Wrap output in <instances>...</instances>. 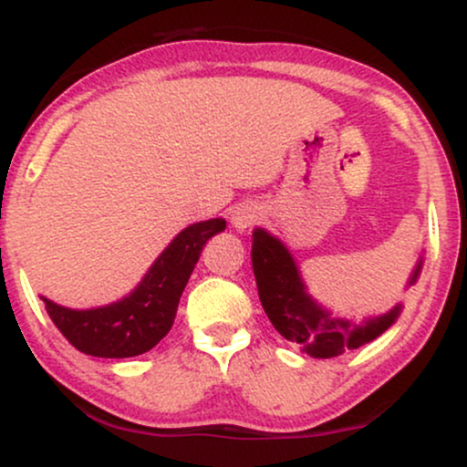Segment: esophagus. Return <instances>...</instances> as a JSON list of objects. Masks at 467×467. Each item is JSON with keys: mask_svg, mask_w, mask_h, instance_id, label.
<instances>
[{"mask_svg": "<svg viewBox=\"0 0 467 467\" xmlns=\"http://www.w3.org/2000/svg\"><path fill=\"white\" fill-rule=\"evenodd\" d=\"M261 215H264V211H261L256 203H239V206H234L230 222H233V226L237 230H244L254 226L261 219Z\"/></svg>", "mask_w": 467, "mask_h": 467, "instance_id": "1", "label": "esophagus"}]
</instances>
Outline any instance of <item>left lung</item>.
<instances>
[{"instance_id":"obj_1","label":"left lung","mask_w":467,"mask_h":467,"mask_svg":"<svg viewBox=\"0 0 467 467\" xmlns=\"http://www.w3.org/2000/svg\"><path fill=\"white\" fill-rule=\"evenodd\" d=\"M421 264V259L417 261L409 285H415L420 278ZM252 270L270 323L285 340L298 345L312 358H336L367 345L382 336L401 312V305H398L378 318L364 320L362 325L336 318L309 296L289 250L264 228L252 233Z\"/></svg>"}]
</instances>
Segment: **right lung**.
I'll use <instances>...</instances> for the list:
<instances>
[{"label": "right lung", "mask_w": 467, "mask_h": 467, "mask_svg": "<svg viewBox=\"0 0 467 467\" xmlns=\"http://www.w3.org/2000/svg\"><path fill=\"white\" fill-rule=\"evenodd\" d=\"M226 230L223 219L192 223L155 259L130 296L96 309H69L47 301L46 312L78 351L96 358H133L153 349L173 327L178 303L206 241Z\"/></svg>", "instance_id": "obj_1"}]
</instances>
